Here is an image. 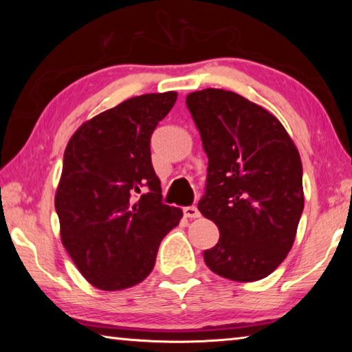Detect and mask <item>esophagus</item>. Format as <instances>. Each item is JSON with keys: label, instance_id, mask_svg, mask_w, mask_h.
Returning a JSON list of instances; mask_svg holds the SVG:
<instances>
[{"label": "esophagus", "instance_id": "esophagus-1", "mask_svg": "<svg viewBox=\"0 0 352 352\" xmlns=\"http://www.w3.org/2000/svg\"><path fill=\"white\" fill-rule=\"evenodd\" d=\"M184 216L189 217V219H199L200 211L195 206H186V208H184Z\"/></svg>", "mask_w": 352, "mask_h": 352}]
</instances>
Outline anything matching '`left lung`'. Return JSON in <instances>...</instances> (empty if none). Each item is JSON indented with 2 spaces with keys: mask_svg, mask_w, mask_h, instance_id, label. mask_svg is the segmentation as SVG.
Listing matches in <instances>:
<instances>
[{
  "mask_svg": "<svg viewBox=\"0 0 352 352\" xmlns=\"http://www.w3.org/2000/svg\"><path fill=\"white\" fill-rule=\"evenodd\" d=\"M186 105L208 155L199 211L220 233L205 264L231 281H259L294 245L305 208L300 153L283 124L241 94L206 88Z\"/></svg>",
  "mask_w": 352,
  "mask_h": 352,
  "instance_id": "1",
  "label": "left lung"
}]
</instances>
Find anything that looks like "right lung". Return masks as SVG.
<instances>
[{
    "mask_svg": "<svg viewBox=\"0 0 352 352\" xmlns=\"http://www.w3.org/2000/svg\"><path fill=\"white\" fill-rule=\"evenodd\" d=\"M175 91L141 94L83 122L71 136L56 192L63 247L96 289H129L148 276L160 242L180 223L164 205L151 136Z\"/></svg>",
    "mask_w": 352,
    "mask_h": 352,
    "instance_id": "right-lung-1",
    "label": "right lung"
}]
</instances>
